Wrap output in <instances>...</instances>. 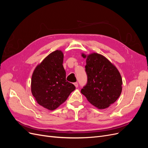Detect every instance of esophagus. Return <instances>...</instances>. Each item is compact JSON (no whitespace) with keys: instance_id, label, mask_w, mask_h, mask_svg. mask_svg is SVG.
<instances>
[{"instance_id":"esophagus-1","label":"esophagus","mask_w":148,"mask_h":148,"mask_svg":"<svg viewBox=\"0 0 148 148\" xmlns=\"http://www.w3.org/2000/svg\"><path fill=\"white\" fill-rule=\"evenodd\" d=\"M74 85H75L76 88H77V87L78 86V83H77V82H75V83H74Z\"/></svg>"}]
</instances>
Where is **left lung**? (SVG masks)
<instances>
[{"label":"left lung","mask_w":148,"mask_h":148,"mask_svg":"<svg viewBox=\"0 0 148 148\" xmlns=\"http://www.w3.org/2000/svg\"><path fill=\"white\" fill-rule=\"evenodd\" d=\"M82 56L86 58L85 71L88 82L81 92L97 109H106L117 100L122 92V79L119 71L99 53H82Z\"/></svg>","instance_id":"left-lung-1"}]
</instances>
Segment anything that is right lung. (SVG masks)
Wrapping results in <instances>:
<instances>
[{"mask_svg":"<svg viewBox=\"0 0 148 148\" xmlns=\"http://www.w3.org/2000/svg\"><path fill=\"white\" fill-rule=\"evenodd\" d=\"M64 54L52 52L34 69L31 78V92L38 104L53 110L64 103L75 86L66 80Z\"/></svg>","mask_w":148,"mask_h":148,"instance_id":"add662e5","label":"right lung"}]
</instances>
